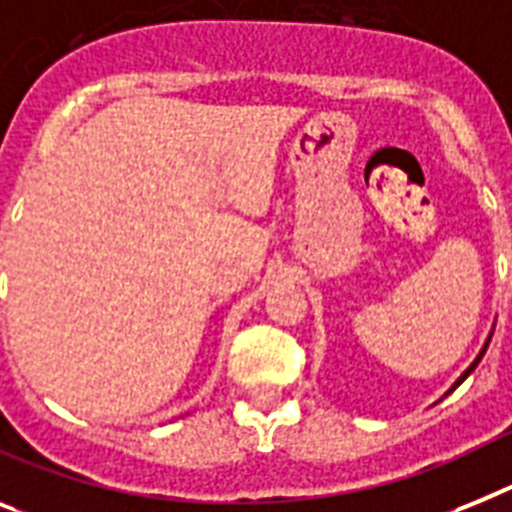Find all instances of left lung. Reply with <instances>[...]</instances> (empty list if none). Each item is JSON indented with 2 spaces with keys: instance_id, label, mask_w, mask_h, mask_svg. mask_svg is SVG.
<instances>
[{
  "instance_id": "8db88e82",
  "label": "left lung",
  "mask_w": 512,
  "mask_h": 512,
  "mask_svg": "<svg viewBox=\"0 0 512 512\" xmlns=\"http://www.w3.org/2000/svg\"><path fill=\"white\" fill-rule=\"evenodd\" d=\"M489 341H492V338H487V343H484V349H482V351H479V356H476V359H474V364H471V367H468V369H466V372H463V375H461V377H458V382H455V385H461V382H463V380H466V377H468V375H471V372H474V369H476V364L482 362V356H484V351H487ZM455 385H453V388H455Z\"/></svg>"
}]
</instances>
